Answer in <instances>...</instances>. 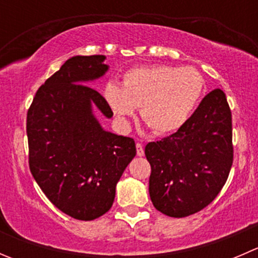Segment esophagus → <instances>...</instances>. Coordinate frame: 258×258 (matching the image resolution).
<instances>
[{
	"mask_svg": "<svg viewBox=\"0 0 258 258\" xmlns=\"http://www.w3.org/2000/svg\"><path fill=\"white\" fill-rule=\"evenodd\" d=\"M136 150H137V156H140V157L145 155L144 147H142V145L140 144V142H137V144H136Z\"/></svg>",
	"mask_w": 258,
	"mask_h": 258,
	"instance_id": "obj_1",
	"label": "esophagus"
}]
</instances>
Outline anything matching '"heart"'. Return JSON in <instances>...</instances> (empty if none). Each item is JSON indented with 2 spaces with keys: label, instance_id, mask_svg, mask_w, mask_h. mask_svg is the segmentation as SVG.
Segmentation results:
<instances>
[{
  "label": "heart",
  "instance_id": "b5f03b06",
  "mask_svg": "<svg viewBox=\"0 0 258 258\" xmlns=\"http://www.w3.org/2000/svg\"><path fill=\"white\" fill-rule=\"evenodd\" d=\"M204 90V77L194 67L153 64L128 70L122 86L107 82L103 97L123 126L136 107H141L145 123L156 134L166 135L188 121Z\"/></svg>",
  "mask_w": 258,
  "mask_h": 258
}]
</instances>
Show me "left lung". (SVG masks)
<instances>
[{
	"label": "left lung",
	"mask_w": 258,
	"mask_h": 258,
	"mask_svg": "<svg viewBox=\"0 0 258 258\" xmlns=\"http://www.w3.org/2000/svg\"><path fill=\"white\" fill-rule=\"evenodd\" d=\"M145 155L156 210L181 218L209 206L233 162L232 114L223 91H211L177 132L147 144Z\"/></svg>",
	"instance_id": "8db88e82"
}]
</instances>
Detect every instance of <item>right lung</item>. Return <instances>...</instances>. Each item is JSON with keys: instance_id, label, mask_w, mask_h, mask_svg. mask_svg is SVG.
I'll list each match as a JSON object with an SVG mask.
<instances>
[{"instance_id": "1", "label": "right lung", "mask_w": 258, "mask_h": 258, "mask_svg": "<svg viewBox=\"0 0 258 258\" xmlns=\"http://www.w3.org/2000/svg\"><path fill=\"white\" fill-rule=\"evenodd\" d=\"M105 59H67L38 88L27 112L31 173L57 209L81 221L112 207L117 182L136 156L134 139L105 131L93 113L113 116L105 98L87 86L107 72Z\"/></svg>"}]
</instances>
